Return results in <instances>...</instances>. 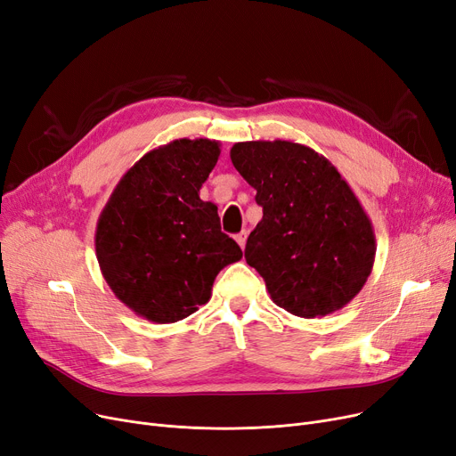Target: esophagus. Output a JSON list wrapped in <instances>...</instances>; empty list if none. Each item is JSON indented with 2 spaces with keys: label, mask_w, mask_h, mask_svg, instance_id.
<instances>
[{
  "label": "esophagus",
  "mask_w": 456,
  "mask_h": 456,
  "mask_svg": "<svg viewBox=\"0 0 456 456\" xmlns=\"http://www.w3.org/2000/svg\"><path fill=\"white\" fill-rule=\"evenodd\" d=\"M234 239H236V242H239V246L244 249V248H246V240H248V232H246V231H240L239 234L234 236Z\"/></svg>",
  "instance_id": "34e87169"
}]
</instances>
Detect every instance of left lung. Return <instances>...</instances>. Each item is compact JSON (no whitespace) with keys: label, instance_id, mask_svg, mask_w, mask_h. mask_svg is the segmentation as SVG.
<instances>
[{"label":"left lung","instance_id":"left-lung-1","mask_svg":"<svg viewBox=\"0 0 456 456\" xmlns=\"http://www.w3.org/2000/svg\"><path fill=\"white\" fill-rule=\"evenodd\" d=\"M231 162L263 207L244 255L273 304L302 319L343 309L372 272L376 239L338 167L287 140L234 143Z\"/></svg>","mask_w":456,"mask_h":456}]
</instances>
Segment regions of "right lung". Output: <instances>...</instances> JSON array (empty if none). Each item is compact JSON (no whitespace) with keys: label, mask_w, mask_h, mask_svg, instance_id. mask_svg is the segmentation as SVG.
Wrapping results in <instances>:
<instances>
[{"label":"right lung","mask_w":456,"mask_h":456,"mask_svg":"<svg viewBox=\"0 0 456 456\" xmlns=\"http://www.w3.org/2000/svg\"><path fill=\"white\" fill-rule=\"evenodd\" d=\"M220 142L175 140L149 151L118 181L94 232L96 259L113 294L137 316L169 324L207 304L216 275L242 259L203 201Z\"/></svg>","instance_id":"obj_1"}]
</instances>
